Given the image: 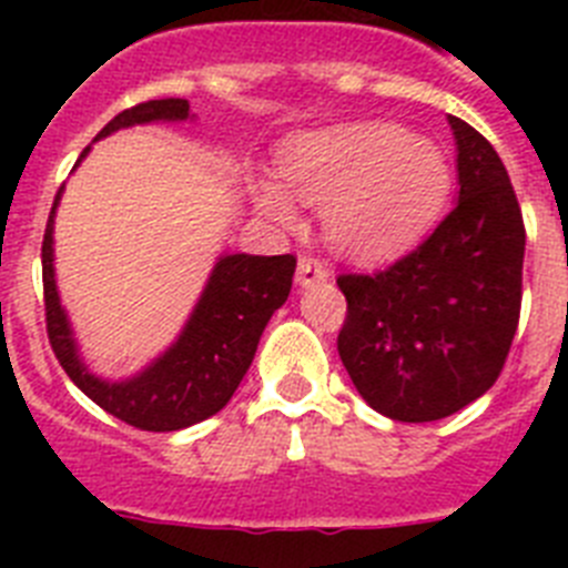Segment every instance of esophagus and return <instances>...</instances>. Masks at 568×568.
Listing matches in <instances>:
<instances>
[{
	"instance_id": "34e87169",
	"label": "esophagus",
	"mask_w": 568,
	"mask_h": 568,
	"mask_svg": "<svg viewBox=\"0 0 568 568\" xmlns=\"http://www.w3.org/2000/svg\"><path fill=\"white\" fill-rule=\"evenodd\" d=\"M329 278V270L321 264L318 258H301L298 270H295V281L298 287H313V284H321V281Z\"/></svg>"
}]
</instances>
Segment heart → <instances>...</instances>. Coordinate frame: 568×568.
I'll list each match as a JSON object with an SVG mask.
<instances>
[{"mask_svg": "<svg viewBox=\"0 0 568 568\" xmlns=\"http://www.w3.org/2000/svg\"><path fill=\"white\" fill-rule=\"evenodd\" d=\"M281 179L258 175V213L281 230L301 224V204H327L324 230L341 255L386 261L415 247L438 222L449 168L424 135L389 122H349L293 135L281 148Z\"/></svg>", "mask_w": 568, "mask_h": 568, "instance_id": "heart-1", "label": "heart"}]
</instances>
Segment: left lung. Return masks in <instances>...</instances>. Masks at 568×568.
Instances as JSON below:
<instances>
[{
	"instance_id": "1",
	"label": "left lung",
	"mask_w": 568,
	"mask_h": 568,
	"mask_svg": "<svg viewBox=\"0 0 568 568\" xmlns=\"http://www.w3.org/2000/svg\"><path fill=\"white\" fill-rule=\"evenodd\" d=\"M458 204L375 275H341L338 355L361 398L406 424L455 415L498 381L520 318L526 230L500 155L449 115Z\"/></svg>"
}]
</instances>
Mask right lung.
<instances>
[{
	"label": "right lung",
	"instance_id": "right-lung-1",
	"mask_svg": "<svg viewBox=\"0 0 568 568\" xmlns=\"http://www.w3.org/2000/svg\"><path fill=\"white\" fill-rule=\"evenodd\" d=\"M187 119H193L187 99H153L110 119L97 135V142L133 124L187 122ZM88 153L90 148H84L79 162ZM62 190L64 184L59 187L44 227L42 284L50 346L70 381L93 404L102 406L104 413L144 433H175L224 409L253 364L267 321L287 301L295 273L293 255H222L215 261L213 273L179 338L159 358L150 361L142 373L124 381L99 378L79 355V344L57 290L53 219Z\"/></svg>",
	"mask_w": 568,
	"mask_h": 568
}]
</instances>
